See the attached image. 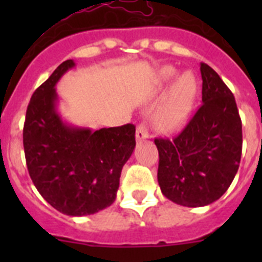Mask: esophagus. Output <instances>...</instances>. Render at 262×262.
Returning <instances> with one entry per match:
<instances>
[{"instance_id": "esophagus-1", "label": "esophagus", "mask_w": 262, "mask_h": 262, "mask_svg": "<svg viewBox=\"0 0 262 262\" xmlns=\"http://www.w3.org/2000/svg\"><path fill=\"white\" fill-rule=\"evenodd\" d=\"M149 138V129H148V122L147 120H143L138 124V128H136V140L140 142V140H144V139Z\"/></svg>"}]
</instances>
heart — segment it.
<instances>
[{"instance_id":"heart-1","label":"heart","mask_w":262,"mask_h":262,"mask_svg":"<svg viewBox=\"0 0 262 262\" xmlns=\"http://www.w3.org/2000/svg\"><path fill=\"white\" fill-rule=\"evenodd\" d=\"M177 75L178 71L176 68L164 67L160 71L159 78L161 82L166 84L170 82ZM196 90H198V84L193 73L186 72L178 76L177 80L168 90L166 96L164 97L161 105L155 113L154 123L156 128L163 133H172L181 128L193 110Z\"/></svg>"}]
</instances>
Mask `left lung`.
Segmentation results:
<instances>
[{
	"mask_svg": "<svg viewBox=\"0 0 262 262\" xmlns=\"http://www.w3.org/2000/svg\"><path fill=\"white\" fill-rule=\"evenodd\" d=\"M202 105L173 139H155L157 181L177 205L201 207L219 200L232 184L243 148L235 97L216 72L201 64Z\"/></svg>",
	"mask_w": 262,
	"mask_h": 262,
	"instance_id": "obj_1",
	"label": "left lung"
}]
</instances>
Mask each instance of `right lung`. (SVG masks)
<instances>
[{
	"instance_id": "right-lung-1",
	"label": "right lung",
	"mask_w": 262,
	"mask_h": 262,
	"mask_svg": "<svg viewBox=\"0 0 262 262\" xmlns=\"http://www.w3.org/2000/svg\"><path fill=\"white\" fill-rule=\"evenodd\" d=\"M73 60L61 62L34 92L23 126L27 169L40 195L71 216L90 215L115 201L122 168L135 148V126L92 131L64 123L55 89Z\"/></svg>"
}]
</instances>
